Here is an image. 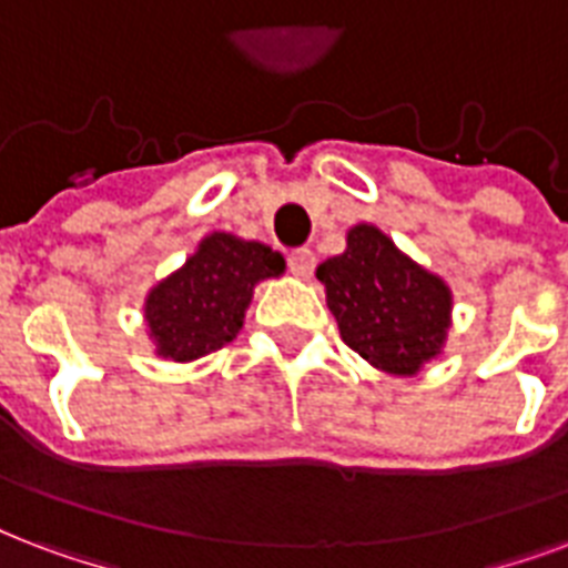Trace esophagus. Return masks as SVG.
<instances>
[{"label":"esophagus","instance_id":"1","mask_svg":"<svg viewBox=\"0 0 568 568\" xmlns=\"http://www.w3.org/2000/svg\"><path fill=\"white\" fill-rule=\"evenodd\" d=\"M288 271H292L297 280H306V276L313 274V271H315V253H313V250H306V246L294 250V253L288 255Z\"/></svg>","mask_w":568,"mask_h":568}]
</instances>
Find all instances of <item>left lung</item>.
Here are the masks:
<instances>
[{
	"instance_id": "left-lung-1",
	"label": "left lung",
	"mask_w": 568,
	"mask_h": 568,
	"mask_svg": "<svg viewBox=\"0 0 568 568\" xmlns=\"http://www.w3.org/2000/svg\"><path fill=\"white\" fill-rule=\"evenodd\" d=\"M342 342L387 375L414 378L440 357L453 327V288L414 262L372 223L345 235V250L318 265Z\"/></svg>"
}]
</instances>
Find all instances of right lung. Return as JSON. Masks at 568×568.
Instances as JSON below:
<instances>
[{
	"mask_svg": "<svg viewBox=\"0 0 568 568\" xmlns=\"http://www.w3.org/2000/svg\"><path fill=\"white\" fill-rule=\"evenodd\" d=\"M285 274L283 253L232 232H211L187 262L154 283L142 301V322L154 354L193 363L235 339L255 285Z\"/></svg>",
	"mask_w": 568,
	"mask_h": 568,
	"instance_id": "1",
	"label": "right lung"
}]
</instances>
